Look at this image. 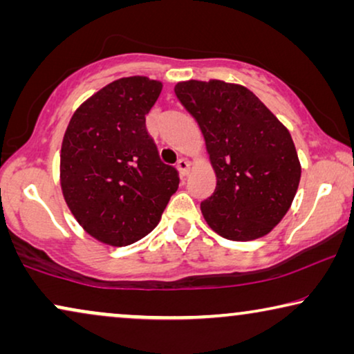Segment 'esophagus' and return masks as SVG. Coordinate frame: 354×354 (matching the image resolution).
<instances>
[{"mask_svg": "<svg viewBox=\"0 0 354 354\" xmlns=\"http://www.w3.org/2000/svg\"><path fill=\"white\" fill-rule=\"evenodd\" d=\"M177 169H178V174H180L182 177H185L188 176V172H190V162H188L185 158H180L177 161Z\"/></svg>", "mask_w": 354, "mask_h": 354, "instance_id": "34e87169", "label": "esophagus"}]
</instances>
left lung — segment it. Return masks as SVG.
<instances>
[{
	"label": "left lung",
	"instance_id": "8db88e82",
	"mask_svg": "<svg viewBox=\"0 0 354 354\" xmlns=\"http://www.w3.org/2000/svg\"><path fill=\"white\" fill-rule=\"evenodd\" d=\"M177 100L198 122L216 174L201 212L216 234L234 241L268 235L292 206L301 164L288 129L239 84L178 82Z\"/></svg>",
	"mask_w": 354,
	"mask_h": 354
}]
</instances>
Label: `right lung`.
<instances>
[{"instance_id":"obj_1","label":"right lung","mask_w":354,"mask_h":354,"mask_svg":"<svg viewBox=\"0 0 354 354\" xmlns=\"http://www.w3.org/2000/svg\"><path fill=\"white\" fill-rule=\"evenodd\" d=\"M162 82L122 77L85 100L61 145L59 182L72 216L90 236L127 246L147 236L178 188L145 127Z\"/></svg>"}]
</instances>
